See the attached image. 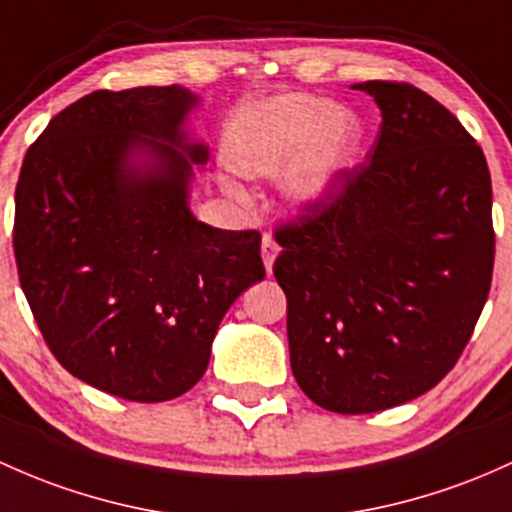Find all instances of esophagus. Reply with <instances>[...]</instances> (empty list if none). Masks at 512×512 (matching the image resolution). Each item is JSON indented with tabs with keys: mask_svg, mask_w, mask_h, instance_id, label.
Wrapping results in <instances>:
<instances>
[{
	"mask_svg": "<svg viewBox=\"0 0 512 512\" xmlns=\"http://www.w3.org/2000/svg\"><path fill=\"white\" fill-rule=\"evenodd\" d=\"M279 255V245L274 243V238L269 233L262 235V262H265L267 272L272 274V267H274V260H277Z\"/></svg>",
	"mask_w": 512,
	"mask_h": 512,
	"instance_id": "1",
	"label": "esophagus"
}]
</instances>
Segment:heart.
I'll use <instances>...</instances> for the list:
<instances>
[{
    "instance_id": "1",
    "label": "heart",
    "mask_w": 512,
    "mask_h": 512,
    "mask_svg": "<svg viewBox=\"0 0 512 512\" xmlns=\"http://www.w3.org/2000/svg\"><path fill=\"white\" fill-rule=\"evenodd\" d=\"M362 126L352 111L313 94H282L247 109L233 126L230 162L247 177H272L291 161L284 189L296 204H316L350 170ZM223 189L243 201L240 184L223 179Z\"/></svg>"
}]
</instances>
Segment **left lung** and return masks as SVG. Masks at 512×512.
<instances>
[{"label": "left lung", "instance_id": "8db88e82", "mask_svg": "<svg viewBox=\"0 0 512 512\" xmlns=\"http://www.w3.org/2000/svg\"><path fill=\"white\" fill-rule=\"evenodd\" d=\"M381 131L364 165L274 230L291 372L320 408L376 413L445 379L491 289L484 150L440 101L369 80Z\"/></svg>", "mask_w": 512, "mask_h": 512}]
</instances>
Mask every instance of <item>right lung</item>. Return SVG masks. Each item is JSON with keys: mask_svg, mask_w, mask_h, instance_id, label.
Listing matches in <instances>:
<instances>
[{"mask_svg": "<svg viewBox=\"0 0 512 512\" xmlns=\"http://www.w3.org/2000/svg\"><path fill=\"white\" fill-rule=\"evenodd\" d=\"M189 89L77 99L28 148L16 184L14 255L55 359L84 384L138 403L187 393L209 367L230 303L265 279L257 230L189 209Z\"/></svg>", "mask_w": 512, "mask_h": 512, "instance_id": "add662e5", "label": "right lung"}]
</instances>
